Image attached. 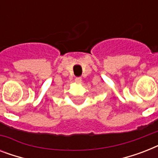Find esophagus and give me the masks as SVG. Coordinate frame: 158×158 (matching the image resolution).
Here are the masks:
<instances>
[{
    "mask_svg": "<svg viewBox=\"0 0 158 158\" xmlns=\"http://www.w3.org/2000/svg\"><path fill=\"white\" fill-rule=\"evenodd\" d=\"M81 81H82L81 77H77L76 79H75V82H76V83H81Z\"/></svg>",
    "mask_w": 158,
    "mask_h": 158,
    "instance_id": "obj_1",
    "label": "esophagus"
}]
</instances>
